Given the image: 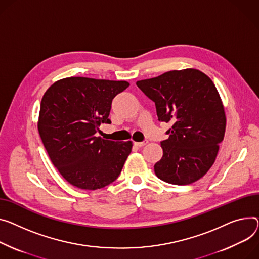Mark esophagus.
<instances>
[{
	"mask_svg": "<svg viewBox=\"0 0 259 259\" xmlns=\"http://www.w3.org/2000/svg\"><path fill=\"white\" fill-rule=\"evenodd\" d=\"M148 144V141L146 140V141H144V142H141V143H134V145L136 146V147H144V146H146Z\"/></svg>",
	"mask_w": 259,
	"mask_h": 259,
	"instance_id": "esophagus-1",
	"label": "esophagus"
}]
</instances>
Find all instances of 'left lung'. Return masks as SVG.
<instances>
[{
  "mask_svg": "<svg viewBox=\"0 0 259 259\" xmlns=\"http://www.w3.org/2000/svg\"><path fill=\"white\" fill-rule=\"evenodd\" d=\"M156 106L160 122L170 123L162 141V158L155 163L156 176L176 185L202 178L213 164L224 140L226 115L211 79L195 68L166 72L137 81Z\"/></svg>",
  "mask_w": 259,
  "mask_h": 259,
  "instance_id": "left-lung-1",
  "label": "left lung"
}]
</instances>
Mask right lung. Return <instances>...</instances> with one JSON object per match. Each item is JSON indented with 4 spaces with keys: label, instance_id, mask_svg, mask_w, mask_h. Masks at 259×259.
Listing matches in <instances>:
<instances>
[{
    "label": "right lung",
    "instance_id": "add662e5",
    "mask_svg": "<svg viewBox=\"0 0 259 259\" xmlns=\"http://www.w3.org/2000/svg\"><path fill=\"white\" fill-rule=\"evenodd\" d=\"M129 85L127 81L70 77L45 93L38 132L52 163L68 183L95 191L119 176L132 143L103 140L97 133L101 124L111 123L112 100Z\"/></svg>",
    "mask_w": 259,
    "mask_h": 259
}]
</instances>
